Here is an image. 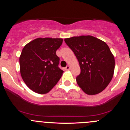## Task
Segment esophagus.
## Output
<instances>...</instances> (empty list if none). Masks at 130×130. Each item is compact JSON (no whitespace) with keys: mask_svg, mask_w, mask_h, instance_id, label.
I'll return each mask as SVG.
<instances>
[{"mask_svg":"<svg viewBox=\"0 0 130 130\" xmlns=\"http://www.w3.org/2000/svg\"><path fill=\"white\" fill-rule=\"evenodd\" d=\"M70 66H69V65H67V66L66 67H65V70H70Z\"/></svg>","mask_w":130,"mask_h":130,"instance_id":"34e87169","label":"esophagus"}]
</instances>
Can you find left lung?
Segmentation results:
<instances>
[{"label": "left lung", "instance_id": "1", "mask_svg": "<svg viewBox=\"0 0 130 130\" xmlns=\"http://www.w3.org/2000/svg\"><path fill=\"white\" fill-rule=\"evenodd\" d=\"M65 42L79 63L80 73L76 78L78 86L88 95L103 91L113 77L115 66L107 44L89 35L66 38Z\"/></svg>", "mask_w": 130, "mask_h": 130}]
</instances>
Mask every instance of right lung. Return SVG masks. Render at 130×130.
I'll return each mask as SVG.
<instances>
[{
    "instance_id": "add662e5",
    "label": "right lung",
    "mask_w": 130,
    "mask_h": 130,
    "mask_svg": "<svg viewBox=\"0 0 130 130\" xmlns=\"http://www.w3.org/2000/svg\"><path fill=\"white\" fill-rule=\"evenodd\" d=\"M63 39L38 38L23 49L19 57L20 72L26 86L38 94H46L62 75L58 67L60 58L56 52Z\"/></svg>"
}]
</instances>
